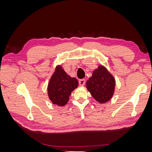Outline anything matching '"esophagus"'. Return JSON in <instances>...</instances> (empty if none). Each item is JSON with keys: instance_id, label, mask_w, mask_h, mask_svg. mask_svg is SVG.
Listing matches in <instances>:
<instances>
[{"instance_id": "esophagus-1", "label": "esophagus", "mask_w": 152, "mask_h": 152, "mask_svg": "<svg viewBox=\"0 0 152 152\" xmlns=\"http://www.w3.org/2000/svg\"><path fill=\"white\" fill-rule=\"evenodd\" d=\"M79 83L80 86H84V84H86V80L85 79H80L79 81Z\"/></svg>"}]
</instances>
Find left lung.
I'll use <instances>...</instances> for the list:
<instances>
[{"label":"left lung","mask_w":152,"mask_h":152,"mask_svg":"<svg viewBox=\"0 0 152 152\" xmlns=\"http://www.w3.org/2000/svg\"><path fill=\"white\" fill-rule=\"evenodd\" d=\"M115 80L107 69L99 65L94 70L89 80L86 82V87L92 96L100 103H104L112 99L114 93Z\"/></svg>","instance_id":"1"}]
</instances>
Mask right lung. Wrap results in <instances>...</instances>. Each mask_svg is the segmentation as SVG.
Segmentation results:
<instances>
[{
	"mask_svg": "<svg viewBox=\"0 0 152 152\" xmlns=\"http://www.w3.org/2000/svg\"><path fill=\"white\" fill-rule=\"evenodd\" d=\"M78 86L79 82L77 79L67 75L61 66L58 65L49 82V98L54 104L65 106L68 102L72 92Z\"/></svg>",
	"mask_w": 152,
	"mask_h": 152,
	"instance_id": "obj_1",
	"label": "right lung"
}]
</instances>
